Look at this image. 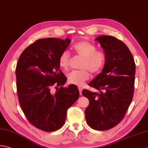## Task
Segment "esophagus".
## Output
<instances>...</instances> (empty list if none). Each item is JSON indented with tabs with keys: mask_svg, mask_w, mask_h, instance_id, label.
Segmentation results:
<instances>
[{
	"mask_svg": "<svg viewBox=\"0 0 148 148\" xmlns=\"http://www.w3.org/2000/svg\"><path fill=\"white\" fill-rule=\"evenodd\" d=\"M78 89H79L80 95H82V90H83V88L82 87H78Z\"/></svg>",
	"mask_w": 148,
	"mask_h": 148,
	"instance_id": "obj_1",
	"label": "esophagus"
}]
</instances>
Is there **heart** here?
Listing matches in <instances>:
<instances>
[{
  "mask_svg": "<svg viewBox=\"0 0 148 148\" xmlns=\"http://www.w3.org/2000/svg\"><path fill=\"white\" fill-rule=\"evenodd\" d=\"M74 51L78 56L83 58L80 71H73L67 74V81L70 84L82 86L89 78L88 70L93 74L99 72L105 65L106 56L103 51L97 50L95 45L87 41H81L73 45ZM71 60L68 51H63L58 59L59 65L63 70H67Z\"/></svg>",
  "mask_w": 148,
  "mask_h": 148,
  "instance_id": "1",
  "label": "heart"
}]
</instances>
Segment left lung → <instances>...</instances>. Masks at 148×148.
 I'll list each match as a JSON object with an SVG mask.
<instances>
[{
  "label": "left lung",
  "mask_w": 148,
  "mask_h": 148,
  "mask_svg": "<svg viewBox=\"0 0 148 148\" xmlns=\"http://www.w3.org/2000/svg\"><path fill=\"white\" fill-rule=\"evenodd\" d=\"M99 42L106 56L102 71L88 85L99 93L84 89L88 98L85 119L92 129L107 130L119 123L125 115L134 92L135 63L131 52L122 41L111 36H100Z\"/></svg>",
  "instance_id": "obj_1"
}]
</instances>
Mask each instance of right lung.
I'll return each mask as SVG.
<instances>
[{
  "label": "right lung",
  "mask_w": 148,
  "mask_h": 148,
  "mask_svg": "<svg viewBox=\"0 0 148 148\" xmlns=\"http://www.w3.org/2000/svg\"><path fill=\"white\" fill-rule=\"evenodd\" d=\"M71 40H38L22 52L16 67V89L22 110L36 128L54 132L65 123L67 110L79 95L77 86L63 87L66 77L58 59ZM55 88L54 94L51 89Z\"/></svg>",
  "instance_id": "add662e5"
}]
</instances>
